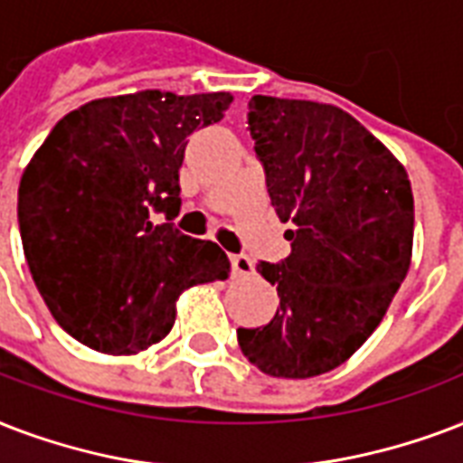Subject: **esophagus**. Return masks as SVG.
<instances>
[{
    "label": "esophagus",
    "instance_id": "34e87169",
    "mask_svg": "<svg viewBox=\"0 0 463 463\" xmlns=\"http://www.w3.org/2000/svg\"><path fill=\"white\" fill-rule=\"evenodd\" d=\"M232 270H234L236 278H250L256 275V268L246 256H232Z\"/></svg>",
    "mask_w": 463,
    "mask_h": 463
}]
</instances>
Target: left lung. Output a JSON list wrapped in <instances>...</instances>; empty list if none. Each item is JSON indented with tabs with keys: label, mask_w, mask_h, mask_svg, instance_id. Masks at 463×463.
Returning <instances> with one entry per match:
<instances>
[{
	"label": "left lung",
	"mask_w": 463,
	"mask_h": 463,
	"mask_svg": "<svg viewBox=\"0 0 463 463\" xmlns=\"http://www.w3.org/2000/svg\"><path fill=\"white\" fill-rule=\"evenodd\" d=\"M249 130L270 205L292 241L270 324L239 328L241 353L282 379L326 374L350 360L386 317L413 258L415 207L403 164L338 106L253 96Z\"/></svg>",
	"instance_id": "left-lung-1"
}]
</instances>
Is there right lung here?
Masks as SVG:
<instances>
[{
	"mask_svg": "<svg viewBox=\"0 0 463 463\" xmlns=\"http://www.w3.org/2000/svg\"><path fill=\"white\" fill-rule=\"evenodd\" d=\"M232 101L229 91L159 89L96 99L31 156L19 183L21 241L43 302L71 338L137 354L166 338L185 289L227 280V253L171 220L188 137L220 123ZM154 212L167 222L154 225Z\"/></svg>",
	"mask_w": 463,
	"mask_h": 463,
	"instance_id": "add662e5",
	"label": "right lung"
}]
</instances>
